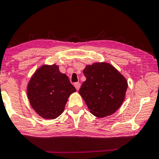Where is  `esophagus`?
Returning <instances> with one entry per match:
<instances>
[{
	"instance_id": "34e87169",
	"label": "esophagus",
	"mask_w": 159,
	"mask_h": 159,
	"mask_svg": "<svg viewBox=\"0 0 159 159\" xmlns=\"http://www.w3.org/2000/svg\"><path fill=\"white\" fill-rule=\"evenodd\" d=\"M74 86L75 87V89H76L77 91L79 90V89H80V83H79V82L75 83Z\"/></svg>"
}]
</instances>
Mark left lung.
I'll return each mask as SVG.
<instances>
[{"mask_svg":"<svg viewBox=\"0 0 159 159\" xmlns=\"http://www.w3.org/2000/svg\"><path fill=\"white\" fill-rule=\"evenodd\" d=\"M86 80L79 93L90 112L102 118L115 113L125 100L127 81L113 66L108 62L88 65L83 71Z\"/></svg>","mask_w":159,"mask_h":159,"instance_id":"1","label":"left lung"}]
</instances>
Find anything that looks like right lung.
Returning <instances> with one entry per match:
<instances>
[{
  "label": "right lung",
  "instance_id": "add662e5",
  "mask_svg": "<svg viewBox=\"0 0 159 159\" xmlns=\"http://www.w3.org/2000/svg\"><path fill=\"white\" fill-rule=\"evenodd\" d=\"M76 91L57 65H43L27 85V97L33 109L44 119L53 120L63 112L71 93Z\"/></svg>",
  "mask_w": 159,
  "mask_h": 159
}]
</instances>
